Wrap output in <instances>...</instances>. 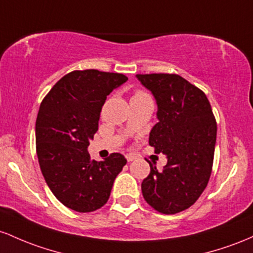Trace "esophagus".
<instances>
[{
    "label": "esophagus",
    "mask_w": 253,
    "mask_h": 253,
    "mask_svg": "<svg viewBox=\"0 0 253 253\" xmlns=\"http://www.w3.org/2000/svg\"><path fill=\"white\" fill-rule=\"evenodd\" d=\"M126 160L130 163V161H134L135 160L136 155H134V154H126Z\"/></svg>",
    "instance_id": "esophagus-1"
}]
</instances>
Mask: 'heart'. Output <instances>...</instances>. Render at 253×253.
Segmentation results:
<instances>
[{"label": "heart", "instance_id": "b5f03b06", "mask_svg": "<svg viewBox=\"0 0 253 253\" xmlns=\"http://www.w3.org/2000/svg\"><path fill=\"white\" fill-rule=\"evenodd\" d=\"M142 95H148L146 92H143V90H136L134 96H142Z\"/></svg>", "mask_w": 253, "mask_h": 253}]
</instances>
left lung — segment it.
Returning a JSON list of instances; mask_svg holds the SVG:
<instances>
[{"mask_svg":"<svg viewBox=\"0 0 253 253\" xmlns=\"http://www.w3.org/2000/svg\"><path fill=\"white\" fill-rule=\"evenodd\" d=\"M157 99L159 122L149 134L154 152L167 155L159 172L142 181V195L153 209L172 215L190 208L207 188L212 169L216 121L202 89L178 74H137Z\"/></svg>","mask_w":253,"mask_h":253,"instance_id":"8db88e82","label":"left lung"}]
</instances>
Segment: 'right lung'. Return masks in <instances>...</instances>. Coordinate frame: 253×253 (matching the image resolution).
I'll list each match as a JSON object with an SVG mask.
<instances>
[{"instance_id": "obj_1", "label": "right lung", "mask_w": 253, "mask_h": 253, "mask_svg": "<svg viewBox=\"0 0 253 253\" xmlns=\"http://www.w3.org/2000/svg\"><path fill=\"white\" fill-rule=\"evenodd\" d=\"M126 80L119 73L74 70L42 99L36 121L38 161L52 194L73 211L101 208L126 164L119 153L95 161L87 152L106 96Z\"/></svg>"}]
</instances>
